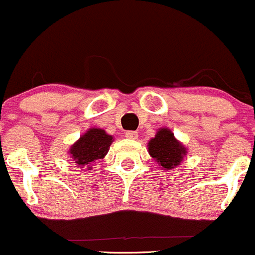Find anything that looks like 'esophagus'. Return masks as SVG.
Masks as SVG:
<instances>
[{"mask_svg": "<svg viewBox=\"0 0 255 255\" xmlns=\"http://www.w3.org/2000/svg\"><path fill=\"white\" fill-rule=\"evenodd\" d=\"M125 136H127V138H130V140H136L138 137V133L136 131H127Z\"/></svg>", "mask_w": 255, "mask_h": 255, "instance_id": "obj_1", "label": "esophagus"}]
</instances>
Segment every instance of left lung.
<instances>
[{"mask_svg": "<svg viewBox=\"0 0 255 255\" xmlns=\"http://www.w3.org/2000/svg\"><path fill=\"white\" fill-rule=\"evenodd\" d=\"M148 152L163 170H170L180 165L186 155V148L176 140L171 130L161 128L148 142Z\"/></svg>", "mask_w": 255, "mask_h": 255, "instance_id": "obj_1", "label": "left lung"}]
</instances>
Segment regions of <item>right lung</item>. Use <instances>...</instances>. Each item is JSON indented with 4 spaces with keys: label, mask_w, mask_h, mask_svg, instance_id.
<instances>
[{
    "label": "right lung",
    "mask_w": 255,
    "mask_h": 255,
    "mask_svg": "<svg viewBox=\"0 0 255 255\" xmlns=\"http://www.w3.org/2000/svg\"><path fill=\"white\" fill-rule=\"evenodd\" d=\"M112 142L113 136L108 135L103 128H93L70 147L69 152L77 165H90L107 155Z\"/></svg>",
    "instance_id": "right-lung-1"
}]
</instances>
